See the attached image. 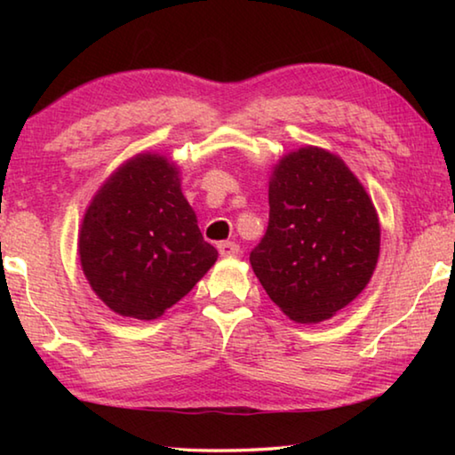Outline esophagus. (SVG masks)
I'll list each match as a JSON object with an SVG mask.
<instances>
[{"label": "esophagus", "mask_w": 455, "mask_h": 455, "mask_svg": "<svg viewBox=\"0 0 455 455\" xmlns=\"http://www.w3.org/2000/svg\"><path fill=\"white\" fill-rule=\"evenodd\" d=\"M219 252H220V257H225V259H228V257H238L241 255V249H238V244L236 243H230V241H225V243H219Z\"/></svg>", "instance_id": "esophagus-1"}]
</instances>
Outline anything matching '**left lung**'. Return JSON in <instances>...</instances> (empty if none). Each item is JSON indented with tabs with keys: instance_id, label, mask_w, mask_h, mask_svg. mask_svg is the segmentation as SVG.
<instances>
[{
	"instance_id": "8db88e82",
	"label": "left lung",
	"mask_w": 455,
	"mask_h": 455,
	"mask_svg": "<svg viewBox=\"0 0 455 455\" xmlns=\"http://www.w3.org/2000/svg\"><path fill=\"white\" fill-rule=\"evenodd\" d=\"M268 227L251 252L267 295L295 323H321L357 299L379 259V217L341 156L283 154L268 180Z\"/></svg>"
}]
</instances>
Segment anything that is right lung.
Listing matches in <instances>:
<instances>
[{
	"mask_svg": "<svg viewBox=\"0 0 455 455\" xmlns=\"http://www.w3.org/2000/svg\"><path fill=\"white\" fill-rule=\"evenodd\" d=\"M78 255L84 276L108 309L152 321L203 279L219 252L200 235L179 164L164 154L140 152L92 196Z\"/></svg>",
	"mask_w": 455,
	"mask_h": 455,
	"instance_id": "add662e5",
	"label": "right lung"
}]
</instances>
